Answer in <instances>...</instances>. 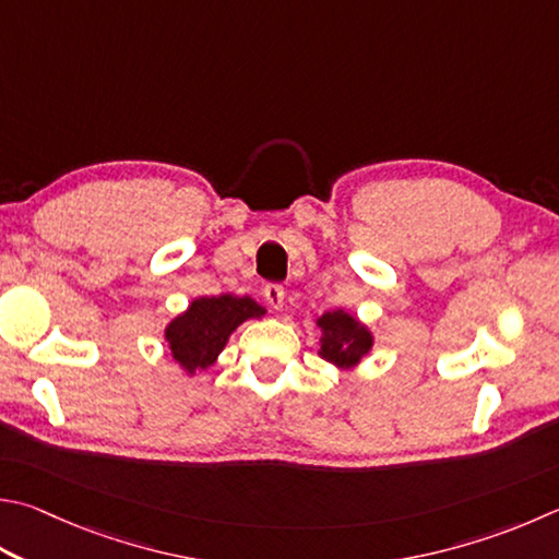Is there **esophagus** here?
<instances>
[{
    "label": "esophagus",
    "instance_id": "obj_1",
    "mask_svg": "<svg viewBox=\"0 0 559 559\" xmlns=\"http://www.w3.org/2000/svg\"><path fill=\"white\" fill-rule=\"evenodd\" d=\"M263 298H266L273 310H281L283 298H286V288H283L281 283H266V286H263Z\"/></svg>",
    "mask_w": 559,
    "mask_h": 559
}]
</instances>
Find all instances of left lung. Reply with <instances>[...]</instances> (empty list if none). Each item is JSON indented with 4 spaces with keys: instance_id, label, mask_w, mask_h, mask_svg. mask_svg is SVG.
Listing matches in <instances>:
<instances>
[{
    "instance_id": "obj_1",
    "label": "left lung",
    "mask_w": 559,
    "mask_h": 559,
    "mask_svg": "<svg viewBox=\"0 0 559 559\" xmlns=\"http://www.w3.org/2000/svg\"><path fill=\"white\" fill-rule=\"evenodd\" d=\"M318 328L322 330L318 354L337 369H354L373 347L367 324L344 310L324 312L318 318Z\"/></svg>"
}]
</instances>
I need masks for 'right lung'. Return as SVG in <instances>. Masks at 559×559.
I'll use <instances>...</instances> for the list:
<instances>
[{
  "label": "right lung",
  "mask_w": 559,
  "mask_h": 559,
  "mask_svg": "<svg viewBox=\"0 0 559 559\" xmlns=\"http://www.w3.org/2000/svg\"><path fill=\"white\" fill-rule=\"evenodd\" d=\"M266 308H261L249 296H212L195 298L186 312L168 322L166 342L174 357L186 373L205 371L217 361L225 349L229 334L249 318H263Z\"/></svg>",
  "instance_id": "right-lung-1"
}]
</instances>
